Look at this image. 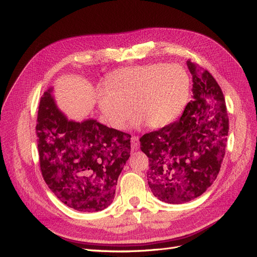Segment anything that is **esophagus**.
Returning <instances> with one entry per match:
<instances>
[{"label":"esophagus","instance_id":"esophagus-1","mask_svg":"<svg viewBox=\"0 0 257 257\" xmlns=\"http://www.w3.org/2000/svg\"><path fill=\"white\" fill-rule=\"evenodd\" d=\"M131 146H132V150H137V148L139 146V137L138 136H132Z\"/></svg>","mask_w":257,"mask_h":257}]
</instances>
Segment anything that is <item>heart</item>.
Instances as JSON below:
<instances>
[{
  "instance_id": "b5f03b06",
  "label": "heart",
  "mask_w": 257,
  "mask_h": 257,
  "mask_svg": "<svg viewBox=\"0 0 257 257\" xmlns=\"http://www.w3.org/2000/svg\"><path fill=\"white\" fill-rule=\"evenodd\" d=\"M190 97V78L178 64H149L124 68L97 93V106L115 130H124L135 113L136 124L162 128L175 122Z\"/></svg>"
}]
</instances>
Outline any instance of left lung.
<instances>
[{
    "label": "left lung",
    "mask_w": 257,
    "mask_h": 257,
    "mask_svg": "<svg viewBox=\"0 0 257 257\" xmlns=\"http://www.w3.org/2000/svg\"><path fill=\"white\" fill-rule=\"evenodd\" d=\"M193 80V100L178 121L141 137L149 158L148 184L155 197L183 204L200 196L220 172L228 135L223 92L207 69L186 62Z\"/></svg>",
    "instance_id": "1"
}]
</instances>
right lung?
<instances>
[{
  "label": "right lung",
  "mask_w": 257,
  "mask_h": 257,
  "mask_svg": "<svg viewBox=\"0 0 257 257\" xmlns=\"http://www.w3.org/2000/svg\"><path fill=\"white\" fill-rule=\"evenodd\" d=\"M44 93L36 121L41 172L62 203L77 211H99L114 198L130 158L131 135L96 120L69 121Z\"/></svg>",
  "instance_id": "add662e5"
}]
</instances>
